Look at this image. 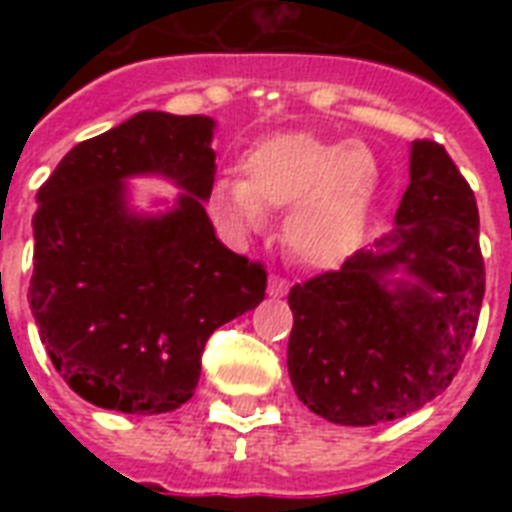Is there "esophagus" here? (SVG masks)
I'll list each match as a JSON object with an SVG mask.
<instances>
[{
    "instance_id": "obj_1",
    "label": "esophagus",
    "mask_w": 512,
    "mask_h": 512,
    "mask_svg": "<svg viewBox=\"0 0 512 512\" xmlns=\"http://www.w3.org/2000/svg\"><path fill=\"white\" fill-rule=\"evenodd\" d=\"M268 292H271L273 297H284L289 292V281L276 276V273H271V279H268Z\"/></svg>"
}]
</instances>
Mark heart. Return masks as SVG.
<instances>
[{
    "mask_svg": "<svg viewBox=\"0 0 512 512\" xmlns=\"http://www.w3.org/2000/svg\"><path fill=\"white\" fill-rule=\"evenodd\" d=\"M241 177H220L209 204L236 236L263 228L265 209H284V244L313 268H335L361 247L380 167L366 146L311 132L257 140L239 159Z\"/></svg>",
    "mask_w": 512,
    "mask_h": 512,
    "instance_id": "heart-1",
    "label": "heart"
}]
</instances>
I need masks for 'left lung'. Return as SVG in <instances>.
Here are the masks:
<instances>
[{
	"mask_svg": "<svg viewBox=\"0 0 512 512\" xmlns=\"http://www.w3.org/2000/svg\"><path fill=\"white\" fill-rule=\"evenodd\" d=\"M404 267L414 282H390ZM478 207L446 148L414 140L396 228L289 289L297 398L335 425L417 412L460 372L484 300Z\"/></svg>",
	"mask_w": 512,
	"mask_h": 512,
	"instance_id": "8db88e82",
	"label": "left lung"
}]
</instances>
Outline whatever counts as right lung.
I'll return each mask as SVG.
<instances>
[{
  "mask_svg": "<svg viewBox=\"0 0 512 512\" xmlns=\"http://www.w3.org/2000/svg\"><path fill=\"white\" fill-rule=\"evenodd\" d=\"M209 116L140 111L68 151L36 193L28 303L74 393L124 414H162L196 390L209 335L263 303L268 273L215 236ZM164 174L186 191L135 216L123 180Z\"/></svg>",
  "mask_w": 512,
  "mask_h": 512,
  "instance_id": "right-lung-1",
  "label": "right lung"
}]
</instances>
